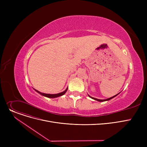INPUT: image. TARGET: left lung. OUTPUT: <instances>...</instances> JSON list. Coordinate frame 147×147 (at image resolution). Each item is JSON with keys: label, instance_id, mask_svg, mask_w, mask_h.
<instances>
[{"label": "left lung", "instance_id": "1", "mask_svg": "<svg viewBox=\"0 0 147 147\" xmlns=\"http://www.w3.org/2000/svg\"><path fill=\"white\" fill-rule=\"evenodd\" d=\"M117 95H119V94H117V95H114V96H112V97H111V98H108V99H97V98H95L92 97V96H89V95H88V96H89L90 98H91L92 99H95V100H96V101H99V102H104V101H109V100H110L111 99H112V98H114L115 96H116Z\"/></svg>", "mask_w": 147, "mask_h": 147}]
</instances>
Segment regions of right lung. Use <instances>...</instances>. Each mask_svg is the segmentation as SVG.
Returning <instances> with one entry per match:
<instances>
[{"label":"right lung","mask_w":147,"mask_h":147,"mask_svg":"<svg viewBox=\"0 0 147 147\" xmlns=\"http://www.w3.org/2000/svg\"><path fill=\"white\" fill-rule=\"evenodd\" d=\"M37 93L40 94V95L44 96H46V97H48V98H57V97H59V96H61L62 95H63L65 94V92L67 91V89H68V88L64 90L63 91V92H61V93H59V94H45V93H42V92L38 91L37 90H36L35 89H34Z\"/></svg>","instance_id":"obj_1"}]
</instances>
